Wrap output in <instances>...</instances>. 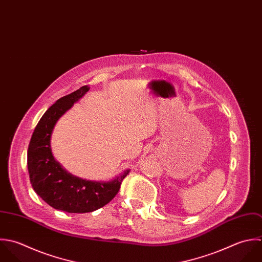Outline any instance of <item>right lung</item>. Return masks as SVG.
<instances>
[{
    "instance_id": "obj_1",
    "label": "right lung",
    "mask_w": 262,
    "mask_h": 262,
    "mask_svg": "<svg viewBox=\"0 0 262 262\" xmlns=\"http://www.w3.org/2000/svg\"><path fill=\"white\" fill-rule=\"evenodd\" d=\"M89 90L82 86L59 98L43 114L31 136L27 150V168L35 193L55 209L85 213L107 204L119 192L124 171L111 181H90L68 173L53 156L52 133L58 120Z\"/></svg>"
}]
</instances>
